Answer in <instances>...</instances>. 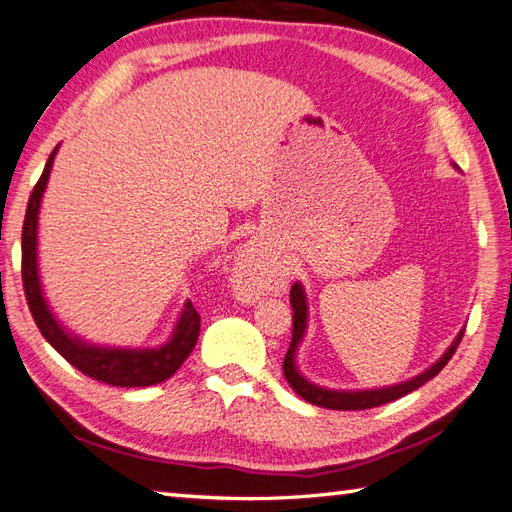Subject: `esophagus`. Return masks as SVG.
Returning a JSON list of instances; mask_svg holds the SVG:
<instances>
[{
  "label": "esophagus",
  "instance_id": "34e87169",
  "mask_svg": "<svg viewBox=\"0 0 512 512\" xmlns=\"http://www.w3.org/2000/svg\"><path fill=\"white\" fill-rule=\"evenodd\" d=\"M271 274V263L267 254L260 249V245H247L241 254L236 258V276L249 289H263L267 285Z\"/></svg>",
  "mask_w": 512,
  "mask_h": 512
}]
</instances>
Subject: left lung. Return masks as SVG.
I'll list each match as a JSON object with an SVG mask.
<instances>
[{
	"instance_id": "obj_1",
	"label": "left lung",
	"mask_w": 512,
	"mask_h": 512,
	"mask_svg": "<svg viewBox=\"0 0 512 512\" xmlns=\"http://www.w3.org/2000/svg\"><path fill=\"white\" fill-rule=\"evenodd\" d=\"M291 309H293V333H291V344L285 355V361H282V370H285V379L293 388L295 394H300L306 403H313L317 407H326V410H370V407H379L385 403H392L401 396L410 394L418 390L420 385L427 383L429 379H434L436 374L447 366V361L453 357V352L458 350L464 331L453 339V344L447 348L445 355H442L434 366L427 368L425 372H420L418 377L403 381L399 385H390V388H379V390H359V392H337V390H326L315 385L311 381H306L302 374L298 372V366H295V352H298V344L302 342L304 331H306V295L300 282H295L291 287Z\"/></svg>"
}]
</instances>
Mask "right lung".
<instances>
[{
	"mask_svg": "<svg viewBox=\"0 0 512 512\" xmlns=\"http://www.w3.org/2000/svg\"><path fill=\"white\" fill-rule=\"evenodd\" d=\"M59 146L50 153L48 164L32 188L28 199L24 230H21V280H24L26 300L34 324L39 326L41 335L63 359L72 363L76 370H81L87 377H92L100 383L116 385V388H146V385L162 383L173 377L181 363L195 348L201 328V315L197 313L192 302H186L181 311L173 337L160 348H105L87 344L83 339L67 333L52 315L48 302L43 298L41 282H39V267H37V223H39V208L41 197L48 186L50 168L54 155Z\"/></svg>",
	"mask_w": 512,
	"mask_h": 512,
	"instance_id": "right-lung-1",
	"label": "right lung"
}]
</instances>
